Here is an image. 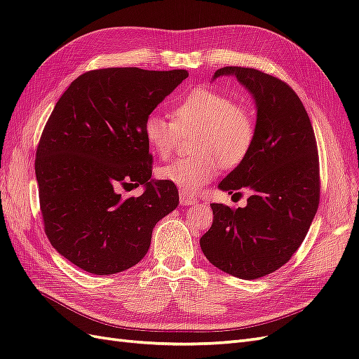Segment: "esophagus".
Returning <instances> with one entry per match:
<instances>
[{"instance_id": "esophagus-1", "label": "esophagus", "mask_w": 359, "mask_h": 359, "mask_svg": "<svg viewBox=\"0 0 359 359\" xmlns=\"http://www.w3.org/2000/svg\"><path fill=\"white\" fill-rule=\"evenodd\" d=\"M180 203H181V205H194V204H196V198L194 195L187 194L186 190H181L180 191Z\"/></svg>"}]
</instances>
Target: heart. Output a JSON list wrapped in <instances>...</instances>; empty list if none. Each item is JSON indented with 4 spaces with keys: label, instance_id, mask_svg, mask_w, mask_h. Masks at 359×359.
I'll use <instances>...</instances> for the list:
<instances>
[{
    "label": "heart",
    "instance_id": "1",
    "mask_svg": "<svg viewBox=\"0 0 359 359\" xmlns=\"http://www.w3.org/2000/svg\"><path fill=\"white\" fill-rule=\"evenodd\" d=\"M195 133L191 152L158 169V177L186 191H196L222 168H234L247 158L256 135L255 117L248 107L212 90H195L177 102L172 120L158 114L143 125L146 143L160 156H168L180 135Z\"/></svg>",
    "mask_w": 359,
    "mask_h": 359
}]
</instances>
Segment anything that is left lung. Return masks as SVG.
<instances>
[{
	"instance_id": "8db88e82",
	"label": "left lung",
	"mask_w": 359,
	"mask_h": 359,
	"mask_svg": "<svg viewBox=\"0 0 359 359\" xmlns=\"http://www.w3.org/2000/svg\"><path fill=\"white\" fill-rule=\"evenodd\" d=\"M219 76H234L256 103L251 151L217 186L230 195L247 189L250 198L239 208L210 204L213 224L199 245L216 268L252 280L283 266L308 234L320 203L317 142L299 95L280 79L243 67Z\"/></svg>"
}]
</instances>
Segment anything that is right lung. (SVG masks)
Masks as SVG:
<instances>
[{
	"instance_id": "right-lung-1",
	"label": "right lung",
	"mask_w": 359,
	"mask_h": 359,
	"mask_svg": "<svg viewBox=\"0 0 359 359\" xmlns=\"http://www.w3.org/2000/svg\"><path fill=\"white\" fill-rule=\"evenodd\" d=\"M187 76L186 69H93L72 82L51 112L34 160L43 229L59 255L86 273L137 265L155 224L177 208V186L151 178L143 125ZM138 185L145 187L140 197L118 194Z\"/></svg>"
}]
</instances>
